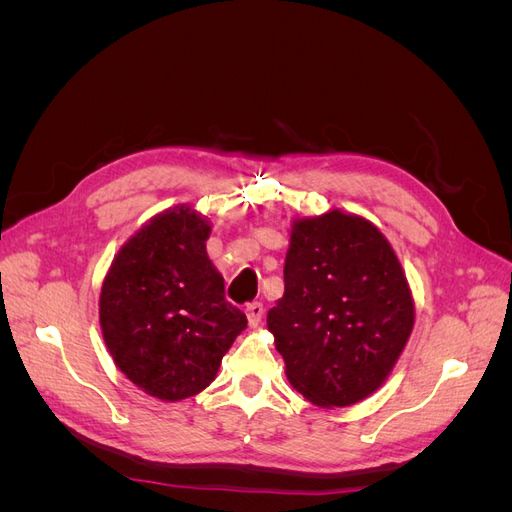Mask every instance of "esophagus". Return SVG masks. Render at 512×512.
I'll return each mask as SVG.
<instances>
[{"instance_id":"1","label":"esophagus","mask_w":512,"mask_h":512,"mask_svg":"<svg viewBox=\"0 0 512 512\" xmlns=\"http://www.w3.org/2000/svg\"><path fill=\"white\" fill-rule=\"evenodd\" d=\"M245 316H247V322H250V327H258V324L262 322V316H265V307H262V303H258V301L247 303Z\"/></svg>"}]
</instances>
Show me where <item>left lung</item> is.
<instances>
[{
  "instance_id": "1",
  "label": "left lung",
  "mask_w": 512,
  "mask_h": 512,
  "mask_svg": "<svg viewBox=\"0 0 512 512\" xmlns=\"http://www.w3.org/2000/svg\"><path fill=\"white\" fill-rule=\"evenodd\" d=\"M267 327L288 382L314 406L346 408L376 393L414 327L412 290L380 228L339 209L294 220L284 297Z\"/></svg>"
}]
</instances>
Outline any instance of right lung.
<instances>
[{"mask_svg":"<svg viewBox=\"0 0 512 512\" xmlns=\"http://www.w3.org/2000/svg\"><path fill=\"white\" fill-rule=\"evenodd\" d=\"M211 222L170 207L121 245L100 292V327L115 365L162 401L198 395L247 327L207 256Z\"/></svg>","mask_w":512,"mask_h":512,"instance_id":"1","label":"right lung"}]
</instances>
